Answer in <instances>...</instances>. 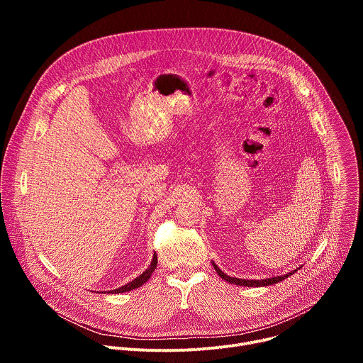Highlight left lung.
<instances>
[{"label":"left lung","mask_w":363,"mask_h":363,"mask_svg":"<svg viewBox=\"0 0 363 363\" xmlns=\"http://www.w3.org/2000/svg\"><path fill=\"white\" fill-rule=\"evenodd\" d=\"M213 263V266H214V269H216V272L218 273V276L223 279V280H225V281H228V283H231V284H237V286H244V287H264V286H272V284H276V283H279V281H283L284 279H287V277H290L291 274H294L298 269H296V270H291V272H289L287 274H283V276H274V277H267V279H262V280H247V279H237V277H231V276H227L214 262H211Z\"/></svg>","instance_id":"obj_1"}]
</instances>
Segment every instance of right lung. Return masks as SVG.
Segmentation results:
<instances>
[{"label": "right lung", "mask_w": 363, "mask_h": 363, "mask_svg": "<svg viewBox=\"0 0 363 363\" xmlns=\"http://www.w3.org/2000/svg\"><path fill=\"white\" fill-rule=\"evenodd\" d=\"M157 266H158V255H157V252H153V257H152V262H150L149 267H147L140 276H138L136 279H133L132 281H129L128 284H125V286H122V287H119V289L109 290L108 293H109V294H118V293H125V291H130V290H135V289L140 287L142 284H145V283L149 280V277L152 276V273L155 272V269H157ZM101 293H103V291H101ZM105 293H106V291H105Z\"/></svg>", "instance_id": "1"}]
</instances>
